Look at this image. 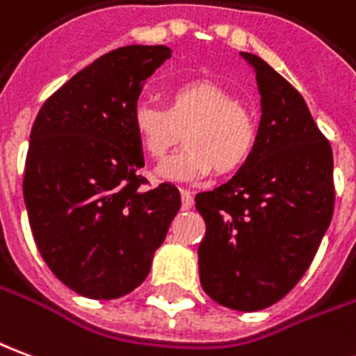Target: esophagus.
I'll return each mask as SVG.
<instances>
[{
  "mask_svg": "<svg viewBox=\"0 0 356 356\" xmlns=\"http://www.w3.org/2000/svg\"><path fill=\"white\" fill-rule=\"evenodd\" d=\"M181 202H183V210H191L195 206V198H193V193L186 191V188H181Z\"/></svg>",
  "mask_w": 356,
  "mask_h": 356,
  "instance_id": "34e87169",
  "label": "esophagus"
}]
</instances>
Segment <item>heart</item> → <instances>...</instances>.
I'll list each match as a JSON object with an SVG mask.
<instances>
[{"label": "heart", "instance_id": "obj_1", "mask_svg": "<svg viewBox=\"0 0 356 356\" xmlns=\"http://www.w3.org/2000/svg\"><path fill=\"white\" fill-rule=\"evenodd\" d=\"M133 129L140 148L156 160L165 156L183 131L185 146L156 171L168 181H196L212 170L231 175L250 160L258 138L252 111L212 81L175 84L165 106L138 102L133 109Z\"/></svg>", "mask_w": 356, "mask_h": 356}]
</instances>
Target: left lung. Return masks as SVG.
<instances>
[{
  "instance_id": "1",
  "label": "left lung",
  "mask_w": 356,
  "mask_h": 356,
  "mask_svg": "<svg viewBox=\"0 0 356 356\" xmlns=\"http://www.w3.org/2000/svg\"><path fill=\"white\" fill-rule=\"evenodd\" d=\"M241 56L262 96L256 148L235 177L195 202L206 221L202 289L250 312L282 300L305 275L334 216L335 186L332 146L302 96L264 59Z\"/></svg>"
}]
</instances>
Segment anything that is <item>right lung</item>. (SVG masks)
I'll use <instances>...</instances> for the list:
<instances>
[{
	"label": "right lung",
	"mask_w": 356,
	"mask_h": 356,
	"mask_svg": "<svg viewBox=\"0 0 356 356\" xmlns=\"http://www.w3.org/2000/svg\"><path fill=\"white\" fill-rule=\"evenodd\" d=\"M165 46H125L98 57L36 115L22 193L40 254L74 293L119 299L150 272L181 208L179 188L140 175L133 109Z\"/></svg>",
	"instance_id": "add662e5"
}]
</instances>
